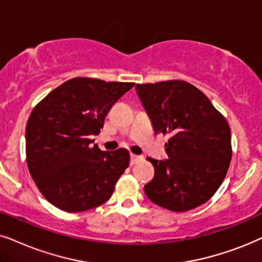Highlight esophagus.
Segmentation results:
<instances>
[{
	"label": "esophagus",
	"mask_w": 262,
	"mask_h": 262,
	"mask_svg": "<svg viewBox=\"0 0 262 262\" xmlns=\"http://www.w3.org/2000/svg\"><path fill=\"white\" fill-rule=\"evenodd\" d=\"M142 159L141 156H137V155H130V165H134V164H137L140 162Z\"/></svg>",
	"instance_id": "obj_1"
}]
</instances>
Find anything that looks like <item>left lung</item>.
I'll return each mask as SVG.
<instances>
[{
	"label": "left lung",
	"instance_id": "8db88e82",
	"mask_svg": "<svg viewBox=\"0 0 262 262\" xmlns=\"http://www.w3.org/2000/svg\"><path fill=\"white\" fill-rule=\"evenodd\" d=\"M138 96L155 133L169 134V159L147 158L155 177L145 186L149 200L165 210L186 212L213 196L231 160V133L225 117L200 90L183 80L137 83Z\"/></svg>",
	"mask_w": 262,
	"mask_h": 262
}]
</instances>
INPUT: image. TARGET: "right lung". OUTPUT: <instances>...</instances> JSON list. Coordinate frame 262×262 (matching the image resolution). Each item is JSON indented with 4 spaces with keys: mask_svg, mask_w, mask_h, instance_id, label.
I'll use <instances>...</instances> for the list:
<instances>
[{
    "mask_svg": "<svg viewBox=\"0 0 262 262\" xmlns=\"http://www.w3.org/2000/svg\"><path fill=\"white\" fill-rule=\"evenodd\" d=\"M133 82L74 78L34 106L26 124V162L43 196L66 212H82L109 200L129 165L124 148L105 152L99 134L111 107Z\"/></svg>",
    "mask_w": 262,
    "mask_h": 262,
    "instance_id": "right-lung-1",
    "label": "right lung"
}]
</instances>
